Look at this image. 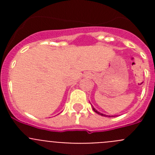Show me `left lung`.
I'll list each match as a JSON object with an SVG mask.
<instances>
[{
	"instance_id": "8db88e82",
	"label": "left lung",
	"mask_w": 155,
	"mask_h": 155,
	"mask_svg": "<svg viewBox=\"0 0 155 155\" xmlns=\"http://www.w3.org/2000/svg\"><path fill=\"white\" fill-rule=\"evenodd\" d=\"M92 109H93V110H94V112H95V113H98V115H101V116H108V117H113V116H107V115H105V114H103V113H99V112H98V111H97L96 109H94V107H93V105H92Z\"/></svg>"
}]
</instances>
